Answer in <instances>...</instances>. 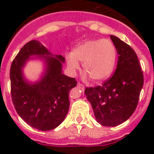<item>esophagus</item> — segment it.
<instances>
[{
    "label": "esophagus",
    "instance_id": "esophagus-1",
    "mask_svg": "<svg viewBox=\"0 0 154 154\" xmlns=\"http://www.w3.org/2000/svg\"><path fill=\"white\" fill-rule=\"evenodd\" d=\"M77 87L82 89V90H84L85 89V86L82 84H81V83H77Z\"/></svg>",
    "mask_w": 154,
    "mask_h": 154
}]
</instances>
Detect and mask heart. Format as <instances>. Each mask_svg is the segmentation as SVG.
<instances>
[{
	"label": "heart",
	"mask_w": 154,
	"mask_h": 154,
	"mask_svg": "<svg viewBox=\"0 0 154 154\" xmlns=\"http://www.w3.org/2000/svg\"><path fill=\"white\" fill-rule=\"evenodd\" d=\"M117 48L110 40H88L75 47L72 53L66 56L70 71L74 72L82 62L85 76L94 82L105 81L111 76L117 62Z\"/></svg>",
	"instance_id": "obj_1"
}]
</instances>
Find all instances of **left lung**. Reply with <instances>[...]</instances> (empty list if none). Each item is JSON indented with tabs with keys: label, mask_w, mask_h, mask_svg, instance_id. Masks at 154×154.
<instances>
[{
	"label": "left lung",
	"mask_w": 154,
	"mask_h": 154,
	"mask_svg": "<svg viewBox=\"0 0 154 154\" xmlns=\"http://www.w3.org/2000/svg\"><path fill=\"white\" fill-rule=\"evenodd\" d=\"M118 54L114 74L101 86L85 89L97 122L104 126H117L135 111L144 84L143 72L136 53L129 45L110 36Z\"/></svg>",
	"instance_id": "1"
}]
</instances>
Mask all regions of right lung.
<instances>
[{"mask_svg": "<svg viewBox=\"0 0 154 154\" xmlns=\"http://www.w3.org/2000/svg\"><path fill=\"white\" fill-rule=\"evenodd\" d=\"M30 60L43 61V72L36 82L24 76L23 68ZM65 57L54 55L38 41L22 47L10 68L11 95L18 115L35 129H55L65 120L69 108V93L77 85L74 78L62 72Z\"/></svg>", "mask_w": 154, "mask_h": 154, "instance_id": "add662e5", "label": "right lung"}]
</instances>
